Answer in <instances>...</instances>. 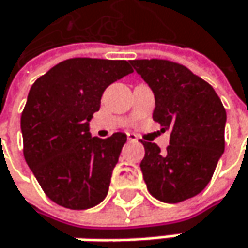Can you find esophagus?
Here are the masks:
<instances>
[{"instance_id": "obj_1", "label": "esophagus", "mask_w": 248, "mask_h": 248, "mask_svg": "<svg viewBox=\"0 0 248 248\" xmlns=\"http://www.w3.org/2000/svg\"><path fill=\"white\" fill-rule=\"evenodd\" d=\"M127 139H128V141H133V142H137L139 141V137L136 134H133V133L127 134Z\"/></svg>"}]
</instances>
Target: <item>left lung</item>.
Returning a JSON list of instances; mask_svg holds the SVG:
<instances>
[{"mask_svg": "<svg viewBox=\"0 0 248 248\" xmlns=\"http://www.w3.org/2000/svg\"><path fill=\"white\" fill-rule=\"evenodd\" d=\"M133 68L150 85L155 98L154 121L170 130V145L141 141L140 164L153 197L180 202L202 193L224 153L227 114L214 88L187 67L167 60H133Z\"/></svg>", "mask_w": 248, "mask_h": 248, "instance_id": "left-lung-1", "label": "left lung"}]
</instances>
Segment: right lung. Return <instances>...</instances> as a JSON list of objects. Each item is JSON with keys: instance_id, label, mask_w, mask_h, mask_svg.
<instances>
[{"instance_id": "1", "label": "right lung", "mask_w": 248, "mask_h": 248, "mask_svg": "<svg viewBox=\"0 0 248 248\" xmlns=\"http://www.w3.org/2000/svg\"><path fill=\"white\" fill-rule=\"evenodd\" d=\"M130 73L124 60L70 58L32 84L21 114L24 157L58 205L85 210L106 199L127 136L91 137L90 120L104 90Z\"/></svg>"}]
</instances>
